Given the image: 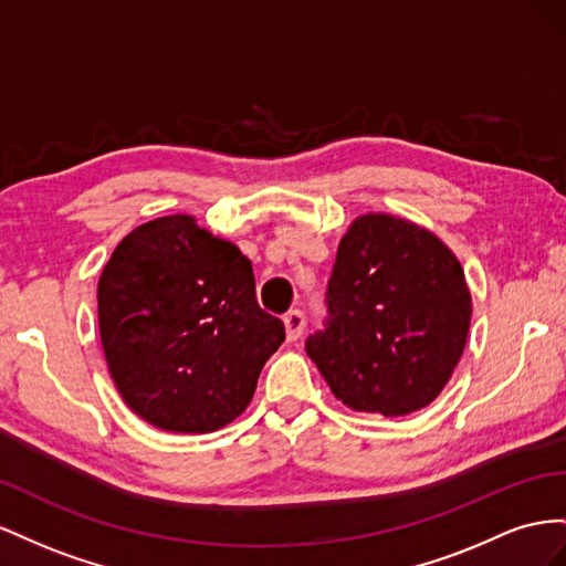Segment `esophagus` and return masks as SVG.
Returning <instances> with one entry per match:
<instances>
[{
    "instance_id": "34e87169",
    "label": "esophagus",
    "mask_w": 566,
    "mask_h": 566,
    "mask_svg": "<svg viewBox=\"0 0 566 566\" xmlns=\"http://www.w3.org/2000/svg\"><path fill=\"white\" fill-rule=\"evenodd\" d=\"M284 327H286V342H296V338L303 334L305 327V317L301 311H289L284 315Z\"/></svg>"
}]
</instances>
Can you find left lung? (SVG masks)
<instances>
[{
  "mask_svg": "<svg viewBox=\"0 0 566 566\" xmlns=\"http://www.w3.org/2000/svg\"><path fill=\"white\" fill-rule=\"evenodd\" d=\"M327 296L329 327L305 350L346 408L406 417L439 398L472 322L446 241L408 218L360 213L338 241Z\"/></svg>",
  "mask_w": 566,
  "mask_h": 566,
  "instance_id": "8db88e82",
  "label": "left lung"
}]
</instances>
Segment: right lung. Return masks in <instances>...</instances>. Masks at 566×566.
<instances>
[{
	"label": "right lung",
	"mask_w": 566,
	"mask_h": 566,
	"mask_svg": "<svg viewBox=\"0 0 566 566\" xmlns=\"http://www.w3.org/2000/svg\"><path fill=\"white\" fill-rule=\"evenodd\" d=\"M96 313L125 406L172 433L234 422L284 342L282 319L255 301L249 258L187 213L120 239L96 286Z\"/></svg>",
	"instance_id": "1"
}]
</instances>
